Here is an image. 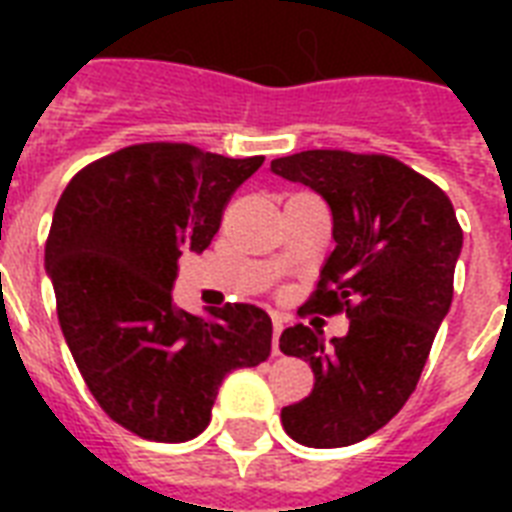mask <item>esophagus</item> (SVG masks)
Instances as JSON below:
<instances>
[{
  "label": "esophagus",
  "mask_w": 512,
  "mask_h": 512,
  "mask_svg": "<svg viewBox=\"0 0 512 512\" xmlns=\"http://www.w3.org/2000/svg\"><path fill=\"white\" fill-rule=\"evenodd\" d=\"M271 321H273V356H279V337L284 332V316L281 313H271Z\"/></svg>",
  "instance_id": "34e87169"
}]
</instances>
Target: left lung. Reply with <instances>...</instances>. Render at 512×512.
<instances>
[{
	"instance_id": "left-lung-1",
	"label": "left lung",
	"mask_w": 512,
	"mask_h": 512,
	"mask_svg": "<svg viewBox=\"0 0 512 512\" xmlns=\"http://www.w3.org/2000/svg\"><path fill=\"white\" fill-rule=\"evenodd\" d=\"M273 175L329 204L335 252L305 308L345 311V337L295 324L279 348L308 361L311 396L281 409L297 444L337 449L388 425L412 396L452 305L462 228L438 185L377 154L303 151L273 159Z\"/></svg>"
}]
</instances>
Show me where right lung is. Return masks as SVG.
I'll use <instances>...</instances> for the list:
<instances>
[{"label":"right lung","instance_id":"right-lung-1","mask_svg":"<svg viewBox=\"0 0 512 512\" xmlns=\"http://www.w3.org/2000/svg\"><path fill=\"white\" fill-rule=\"evenodd\" d=\"M260 164L140 143L84 167L60 196L44 247L60 329L95 401L135 436L191 441L225 377L271 356L263 308L228 303L201 319L172 300L177 257L212 244Z\"/></svg>","mask_w":512,"mask_h":512}]
</instances>
